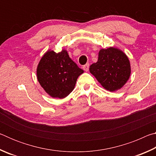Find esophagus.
Returning a JSON list of instances; mask_svg holds the SVG:
<instances>
[{"label":"esophagus","mask_w":156,"mask_h":156,"mask_svg":"<svg viewBox=\"0 0 156 156\" xmlns=\"http://www.w3.org/2000/svg\"><path fill=\"white\" fill-rule=\"evenodd\" d=\"M83 69L85 71V72H88L89 71V64H86V65H84V66H83Z\"/></svg>","instance_id":"obj_1"}]
</instances>
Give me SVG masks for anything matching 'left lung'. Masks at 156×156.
<instances>
[{
    "instance_id": "1",
    "label": "left lung",
    "mask_w": 156,
    "mask_h": 156,
    "mask_svg": "<svg viewBox=\"0 0 156 156\" xmlns=\"http://www.w3.org/2000/svg\"><path fill=\"white\" fill-rule=\"evenodd\" d=\"M89 72L105 89L115 91L122 88L130 77V62L119 49H102L98 61L90 66Z\"/></svg>"
}]
</instances>
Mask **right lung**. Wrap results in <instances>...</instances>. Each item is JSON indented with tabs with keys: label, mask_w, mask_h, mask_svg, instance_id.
I'll list each match as a JSON object with an SVG mask.
<instances>
[{
	"label": "right lung",
	"mask_w": 156,
	"mask_h": 156,
	"mask_svg": "<svg viewBox=\"0 0 156 156\" xmlns=\"http://www.w3.org/2000/svg\"><path fill=\"white\" fill-rule=\"evenodd\" d=\"M83 69L69 56L67 51L49 50L37 67V78L41 86L52 98H64L72 92Z\"/></svg>",
	"instance_id": "add662e5"
}]
</instances>
